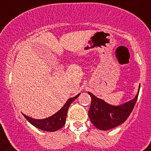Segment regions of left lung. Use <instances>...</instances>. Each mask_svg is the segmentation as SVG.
<instances>
[{"label": "left lung", "instance_id": "left-lung-1", "mask_svg": "<svg viewBox=\"0 0 151 151\" xmlns=\"http://www.w3.org/2000/svg\"><path fill=\"white\" fill-rule=\"evenodd\" d=\"M134 99L118 106L110 105L103 99L96 97L91 92H88L92 98L88 110V117L92 123L100 130H109L124 123L133 110L139 92Z\"/></svg>", "mask_w": 151, "mask_h": 151}]
</instances>
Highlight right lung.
Segmentation results:
<instances>
[{
  "label": "right lung",
  "instance_id": "right-lung-1",
  "mask_svg": "<svg viewBox=\"0 0 151 151\" xmlns=\"http://www.w3.org/2000/svg\"><path fill=\"white\" fill-rule=\"evenodd\" d=\"M79 96L80 94L77 95L76 96L72 97V98H70L58 112H56L51 117L45 118V119H34L25 114H23V116L30 124L41 130L47 132L57 131L63 127L66 123V118L69 106Z\"/></svg>",
  "mask_w": 151,
  "mask_h": 151
}]
</instances>
